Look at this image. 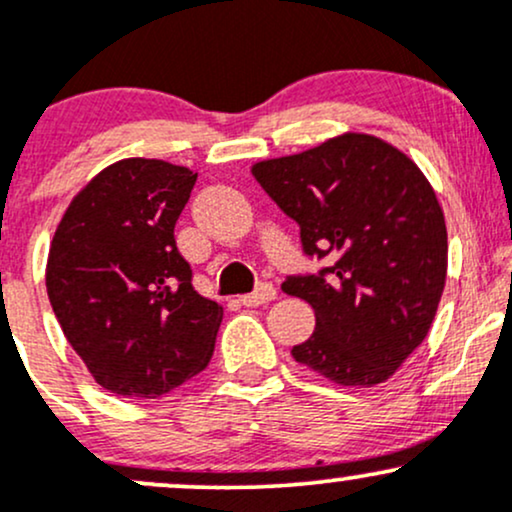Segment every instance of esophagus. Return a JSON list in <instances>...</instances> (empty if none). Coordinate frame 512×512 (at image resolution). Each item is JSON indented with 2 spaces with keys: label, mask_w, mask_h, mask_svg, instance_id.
Masks as SVG:
<instances>
[{
  "label": "esophagus",
  "mask_w": 512,
  "mask_h": 512,
  "mask_svg": "<svg viewBox=\"0 0 512 512\" xmlns=\"http://www.w3.org/2000/svg\"><path fill=\"white\" fill-rule=\"evenodd\" d=\"M276 298V289L272 284H260L255 291L248 293V296H240V303L248 305V308H255V305H267Z\"/></svg>",
  "instance_id": "obj_1"
}]
</instances>
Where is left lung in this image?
I'll return each mask as SVG.
<instances>
[{"label":"left lung","instance_id":"1","mask_svg":"<svg viewBox=\"0 0 512 512\" xmlns=\"http://www.w3.org/2000/svg\"><path fill=\"white\" fill-rule=\"evenodd\" d=\"M262 190L301 226L317 274L289 276L315 332L291 356L342 387L385 383L426 339L448 274V228L431 182L407 154L344 132L252 166Z\"/></svg>","mask_w":512,"mask_h":512}]
</instances>
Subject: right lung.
Returning <instances> with one entry per match:
<instances>
[{
  "mask_svg": "<svg viewBox=\"0 0 512 512\" xmlns=\"http://www.w3.org/2000/svg\"><path fill=\"white\" fill-rule=\"evenodd\" d=\"M197 173L122 158L76 192L50 243L45 286L93 380L154 399L207 368L223 308L199 296L175 245Z\"/></svg>",
  "mask_w": 512,
  "mask_h": 512,
  "instance_id": "add662e5",
  "label": "right lung"
}]
</instances>
